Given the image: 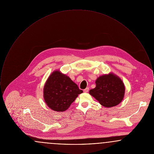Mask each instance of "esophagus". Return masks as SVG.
Listing matches in <instances>:
<instances>
[{
	"mask_svg": "<svg viewBox=\"0 0 154 154\" xmlns=\"http://www.w3.org/2000/svg\"><path fill=\"white\" fill-rule=\"evenodd\" d=\"M88 91H89V88H85V89H84V92L85 93H87Z\"/></svg>",
	"mask_w": 154,
	"mask_h": 154,
	"instance_id": "esophagus-1",
	"label": "esophagus"
}]
</instances>
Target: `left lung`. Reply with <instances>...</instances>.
<instances>
[{
  "instance_id": "obj_1",
  "label": "left lung",
  "mask_w": 154,
  "mask_h": 154,
  "mask_svg": "<svg viewBox=\"0 0 154 154\" xmlns=\"http://www.w3.org/2000/svg\"><path fill=\"white\" fill-rule=\"evenodd\" d=\"M96 87L89 94L102 105L110 108L118 105L124 97L125 87L117 75L110 73L99 76L95 81Z\"/></svg>"
}]
</instances>
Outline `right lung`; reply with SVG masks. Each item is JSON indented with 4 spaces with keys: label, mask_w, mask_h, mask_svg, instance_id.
Listing matches in <instances>:
<instances>
[{
    "label": "right lung",
    "mask_w": 154,
    "mask_h": 154,
    "mask_svg": "<svg viewBox=\"0 0 154 154\" xmlns=\"http://www.w3.org/2000/svg\"><path fill=\"white\" fill-rule=\"evenodd\" d=\"M82 92L69 76L57 70L50 74L45 83L43 97L51 110L63 112Z\"/></svg>",
    "instance_id": "add662e5"
}]
</instances>
